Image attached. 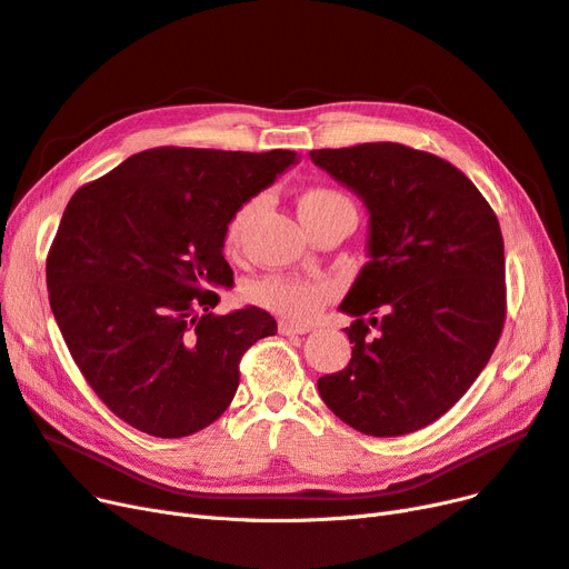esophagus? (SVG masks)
<instances>
[{"instance_id": "obj_1", "label": "esophagus", "mask_w": 569, "mask_h": 569, "mask_svg": "<svg viewBox=\"0 0 569 569\" xmlns=\"http://www.w3.org/2000/svg\"><path fill=\"white\" fill-rule=\"evenodd\" d=\"M278 329H280L282 336H293V333H308L312 327H310V325H293V322H289V320H282V322L278 325Z\"/></svg>"}]
</instances>
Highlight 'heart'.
Returning a JSON list of instances; mask_svg holds the SVG:
<instances>
[{"label": "heart", "instance_id": "1", "mask_svg": "<svg viewBox=\"0 0 569 569\" xmlns=\"http://www.w3.org/2000/svg\"><path fill=\"white\" fill-rule=\"evenodd\" d=\"M299 214L306 221V226H312L329 214H336L340 210H355L352 202L333 189L327 187H310L299 196ZM257 208L254 200L244 202V206L231 217L229 226L223 233V247L226 252H236L242 240V231ZM249 299L254 303L289 317L297 322H310L312 317L322 310L327 297L331 293V287L320 280H308L297 276H268L257 280L254 284L247 287Z\"/></svg>", "mask_w": 569, "mask_h": 569}]
</instances>
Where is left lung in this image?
I'll list each match as a JSON object with an SVG mask.
<instances>
[{"instance_id":"left-lung-1","label":"left lung","mask_w":569,"mask_h":569,"mask_svg":"<svg viewBox=\"0 0 569 569\" xmlns=\"http://www.w3.org/2000/svg\"><path fill=\"white\" fill-rule=\"evenodd\" d=\"M310 158L369 210V263L340 303L355 317L352 359L317 390L361 435H411L460 401L502 333L499 221L471 179L435 153L367 142Z\"/></svg>"}]
</instances>
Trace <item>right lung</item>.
<instances>
[{
	"mask_svg": "<svg viewBox=\"0 0 569 569\" xmlns=\"http://www.w3.org/2000/svg\"><path fill=\"white\" fill-rule=\"evenodd\" d=\"M297 151L158 147L67 202L47 259L49 301L72 359L113 416L151 437L212 425L240 359L278 322L254 306L214 315L231 287L223 233Z\"/></svg>",
	"mask_w": 569,
	"mask_h": 569,
	"instance_id": "obj_1",
	"label": "right lung"
}]
</instances>
